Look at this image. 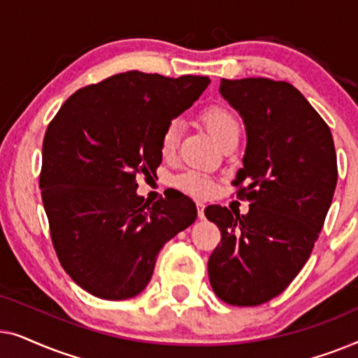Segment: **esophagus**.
I'll use <instances>...</instances> for the list:
<instances>
[{
    "instance_id": "obj_1",
    "label": "esophagus",
    "mask_w": 358,
    "mask_h": 358,
    "mask_svg": "<svg viewBox=\"0 0 358 358\" xmlns=\"http://www.w3.org/2000/svg\"><path fill=\"white\" fill-rule=\"evenodd\" d=\"M197 215L199 218H205V203L197 202Z\"/></svg>"
}]
</instances>
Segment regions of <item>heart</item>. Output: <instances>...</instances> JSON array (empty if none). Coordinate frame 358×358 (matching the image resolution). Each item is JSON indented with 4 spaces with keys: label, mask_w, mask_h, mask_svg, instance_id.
I'll return each instance as SVG.
<instances>
[{
    "label": "heart",
    "mask_w": 358,
    "mask_h": 358,
    "mask_svg": "<svg viewBox=\"0 0 358 358\" xmlns=\"http://www.w3.org/2000/svg\"><path fill=\"white\" fill-rule=\"evenodd\" d=\"M202 122L207 127V130L212 134L215 140L220 145L224 140L233 135H239V124L238 119L229 112L227 107L223 106H210L202 112ZM180 136V124L179 120H171L166 124V127L161 131L159 136V151L164 158H171L176 153L179 145ZM176 185L184 192H189L192 195H207L212 189V182L207 176L195 173V171H189L176 179Z\"/></svg>",
    "instance_id": "b5f03b06"
}]
</instances>
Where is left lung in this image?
<instances>
[{
	"mask_svg": "<svg viewBox=\"0 0 358 358\" xmlns=\"http://www.w3.org/2000/svg\"><path fill=\"white\" fill-rule=\"evenodd\" d=\"M220 94L246 127V153L233 185L251 203L246 215L205 208L222 233L208 278L228 305L257 306L280 295L311 256L337 184L334 141L290 83L222 80Z\"/></svg>",
	"mask_w": 358,
	"mask_h": 358,
	"instance_id": "1",
	"label": "left lung"
}]
</instances>
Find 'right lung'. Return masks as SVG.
Listing matches in <instances>:
<instances>
[{"instance_id": "right-lung-1", "label": "right lung", "mask_w": 358, "mask_h": 358, "mask_svg": "<svg viewBox=\"0 0 358 358\" xmlns=\"http://www.w3.org/2000/svg\"><path fill=\"white\" fill-rule=\"evenodd\" d=\"M207 76L119 73L78 90L48 124L41 190L65 272L104 300L136 296L161 248L197 218L187 195L151 203L136 178L156 176L161 131L202 94Z\"/></svg>"}]
</instances>
